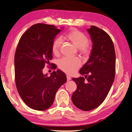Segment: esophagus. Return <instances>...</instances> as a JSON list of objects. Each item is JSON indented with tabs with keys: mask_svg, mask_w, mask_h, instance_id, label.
I'll use <instances>...</instances> for the list:
<instances>
[{
	"mask_svg": "<svg viewBox=\"0 0 132 132\" xmlns=\"http://www.w3.org/2000/svg\"><path fill=\"white\" fill-rule=\"evenodd\" d=\"M66 77H67V80H68V81H69V80H71V77L70 76L67 75L66 76Z\"/></svg>",
	"mask_w": 132,
	"mask_h": 132,
	"instance_id": "esophagus-1",
	"label": "esophagus"
}]
</instances>
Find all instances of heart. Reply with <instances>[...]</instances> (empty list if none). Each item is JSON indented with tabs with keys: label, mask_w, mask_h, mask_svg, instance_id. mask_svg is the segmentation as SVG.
Here are the masks:
<instances>
[{
	"label": "heart",
	"mask_w": 132,
	"mask_h": 132,
	"mask_svg": "<svg viewBox=\"0 0 132 132\" xmlns=\"http://www.w3.org/2000/svg\"><path fill=\"white\" fill-rule=\"evenodd\" d=\"M64 39L71 42L76 47L79 48V51L84 55L90 54L91 49L87 44L88 38L84 33L76 29L73 28L64 35ZM62 45V39L59 38L53 42L52 51L53 55H59ZM81 61L77 57H63L58 62V66L64 72L73 74L81 66Z\"/></svg>",
	"instance_id": "obj_1"
}]
</instances>
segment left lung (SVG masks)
<instances>
[{"label": "left lung", "instance_id": "left-lung-1", "mask_svg": "<svg viewBox=\"0 0 132 132\" xmlns=\"http://www.w3.org/2000/svg\"><path fill=\"white\" fill-rule=\"evenodd\" d=\"M87 31L91 37L92 50L79 72L88 77L87 82L83 77L73 78L77 89L71 100L79 109L88 111L100 106L110 90L115 79L116 55L113 42L106 32L94 26Z\"/></svg>", "mask_w": 132, "mask_h": 132}]
</instances>
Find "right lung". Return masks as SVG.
<instances>
[{
	"instance_id": "add662e5",
	"label": "right lung",
	"mask_w": 132,
	"mask_h": 132,
	"mask_svg": "<svg viewBox=\"0 0 132 132\" xmlns=\"http://www.w3.org/2000/svg\"><path fill=\"white\" fill-rule=\"evenodd\" d=\"M63 28L34 24L22 35L18 44L14 56L15 84L21 99L35 110L50 108L57 90L67 81L66 75L59 69L50 76L43 73L45 66L50 64L52 59L53 42Z\"/></svg>"
}]
</instances>
